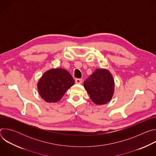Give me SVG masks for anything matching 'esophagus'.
Wrapping results in <instances>:
<instances>
[{
	"label": "esophagus",
	"instance_id": "34e87169",
	"mask_svg": "<svg viewBox=\"0 0 156 156\" xmlns=\"http://www.w3.org/2000/svg\"><path fill=\"white\" fill-rule=\"evenodd\" d=\"M75 83L76 84H81L82 83V80H81V79L76 78V79H75Z\"/></svg>",
	"mask_w": 156,
	"mask_h": 156
}]
</instances>
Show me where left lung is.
Segmentation results:
<instances>
[{
    "mask_svg": "<svg viewBox=\"0 0 156 156\" xmlns=\"http://www.w3.org/2000/svg\"><path fill=\"white\" fill-rule=\"evenodd\" d=\"M84 87L94 104L102 105L112 99L115 83L112 75L108 70L98 69L85 80Z\"/></svg>",
    "mask_w": 156,
    "mask_h": 156,
    "instance_id": "1",
    "label": "left lung"
}]
</instances>
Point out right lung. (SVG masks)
<instances>
[{
    "label": "right lung",
    "instance_id": "add662e5",
    "mask_svg": "<svg viewBox=\"0 0 156 156\" xmlns=\"http://www.w3.org/2000/svg\"><path fill=\"white\" fill-rule=\"evenodd\" d=\"M75 84L70 73L63 69H52L44 73L37 83L41 97L47 102H57Z\"/></svg>",
    "mask_w": 156,
    "mask_h": 156
}]
</instances>
